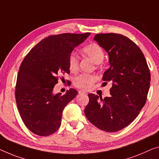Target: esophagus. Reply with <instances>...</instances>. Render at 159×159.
Masks as SVG:
<instances>
[{
    "instance_id": "1",
    "label": "esophagus",
    "mask_w": 159,
    "mask_h": 159,
    "mask_svg": "<svg viewBox=\"0 0 159 159\" xmlns=\"http://www.w3.org/2000/svg\"><path fill=\"white\" fill-rule=\"evenodd\" d=\"M79 94H84V93H86V91H84V90H79Z\"/></svg>"
}]
</instances>
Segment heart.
Here are the masks:
<instances>
[{
	"instance_id": "heart-1",
	"label": "heart",
	"mask_w": 159,
	"mask_h": 159,
	"mask_svg": "<svg viewBox=\"0 0 159 159\" xmlns=\"http://www.w3.org/2000/svg\"><path fill=\"white\" fill-rule=\"evenodd\" d=\"M83 53L97 64L98 67L102 66V61L104 58V51L100 45L96 43H91L83 49ZM79 58L75 52L70 53L68 57V67L70 71L76 72L79 69ZM97 77L92 74H80L73 80V84L76 88L84 90H89L91 89Z\"/></svg>"
}]
</instances>
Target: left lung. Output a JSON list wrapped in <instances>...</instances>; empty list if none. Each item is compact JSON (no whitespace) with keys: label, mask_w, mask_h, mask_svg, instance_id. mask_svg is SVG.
Returning a JSON list of instances; mask_svg holds the SVG:
<instances>
[{"label":"left lung","mask_w":159,"mask_h":159,"mask_svg":"<svg viewBox=\"0 0 159 159\" xmlns=\"http://www.w3.org/2000/svg\"><path fill=\"white\" fill-rule=\"evenodd\" d=\"M94 40L107 51L110 68L104 83L112 82L111 96L100 98L89 93L85 115L92 124L107 132H116L133 122L145 105L150 86V70L139 46L118 34H99Z\"/></svg>","instance_id":"left-lung-1"}]
</instances>
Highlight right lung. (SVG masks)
Listing matches in <instances>:
<instances>
[{"label":"right lung","instance_id":"right-lung-1","mask_svg":"<svg viewBox=\"0 0 159 159\" xmlns=\"http://www.w3.org/2000/svg\"><path fill=\"white\" fill-rule=\"evenodd\" d=\"M91 33L52 35L30 50L19 68L15 96L23 122L34 134L47 136L61 124L65 106L75 98L76 90L53 93L54 86L65 73H70L68 57L75 47Z\"/></svg>","mask_w":159,"mask_h":159}]
</instances>
